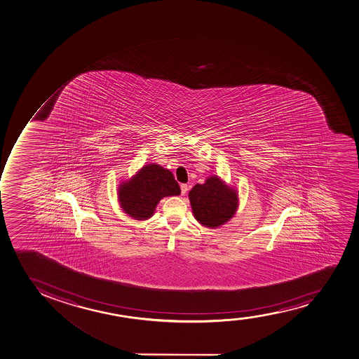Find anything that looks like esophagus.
<instances>
[{"instance_id": "obj_1", "label": "esophagus", "mask_w": 359, "mask_h": 359, "mask_svg": "<svg viewBox=\"0 0 359 359\" xmlns=\"http://www.w3.org/2000/svg\"><path fill=\"white\" fill-rule=\"evenodd\" d=\"M180 189H182V194L184 196V194H187V191H189V185L182 184V185H180Z\"/></svg>"}]
</instances>
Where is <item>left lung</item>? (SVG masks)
<instances>
[{
  "instance_id": "obj_1",
  "label": "left lung",
  "mask_w": 359,
  "mask_h": 359,
  "mask_svg": "<svg viewBox=\"0 0 359 359\" xmlns=\"http://www.w3.org/2000/svg\"><path fill=\"white\" fill-rule=\"evenodd\" d=\"M189 198L196 219L211 228L229 221L238 208L236 192L217 177H209L203 185L197 184L189 191Z\"/></svg>"
}]
</instances>
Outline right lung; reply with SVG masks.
<instances>
[{
	"label": "right lung",
	"instance_id": "obj_1",
	"mask_svg": "<svg viewBox=\"0 0 359 359\" xmlns=\"http://www.w3.org/2000/svg\"><path fill=\"white\" fill-rule=\"evenodd\" d=\"M177 194H180V187L173 174L161 165H148L121 186L119 202L131 217L147 219L162 198Z\"/></svg>",
	"mask_w": 359,
	"mask_h": 359
}]
</instances>
